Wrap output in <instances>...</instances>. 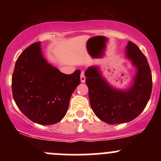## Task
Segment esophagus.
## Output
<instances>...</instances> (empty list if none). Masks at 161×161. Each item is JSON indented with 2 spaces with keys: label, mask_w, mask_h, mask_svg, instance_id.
Instances as JSON below:
<instances>
[{
  "label": "esophagus",
  "mask_w": 161,
  "mask_h": 161,
  "mask_svg": "<svg viewBox=\"0 0 161 161\" xmlns=\"http://www.w3.org/2000/svg\"><path fill=\"white\" fill-rule=\"evenodd\" d=\"M80 79H81V82H85L86 77H85V74H84V71H82V72H81Z\"/></svg>",
  "instance_id": "34e87169"
}]
</instances>
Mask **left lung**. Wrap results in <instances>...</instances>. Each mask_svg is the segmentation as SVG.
I'll use <instances>...</instances> for the list:
<instances>
[{
	"instance_id": "obj_1",
	"label": "left lung",
	"mask_w": 161,
	"mask_h": 161,
	"mask_svg": "<svg viewBox=\"0 0 161 161\" xmlns=\"http://www.w3.org/2000/svg\"><path fill=\"white\" fill-rule=\"evenodd\" d=\"M126 56L137 69L132 86L126 90L113 88L95 66L85 71L91 108L97 118L110 125L129 122L139 116L152 92V74L145 55L129 41Z\"/></svg>"
}]
</instances>
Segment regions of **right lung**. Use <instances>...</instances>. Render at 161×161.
<instances>
[{"instance_id": "obj_1", "label": "right lung", "mask_w": 161, "mask_h": 161, "mask_svg": "<svg viewBox=\"0 0 161 161\" xmlns=\"http://www.w3.org/2000/svg\"><path fill=\"white\" fill-rule=\"evenodd\" d=\"M79 83L80 70L71 75L61 72L43 58L40 42H36L18 58L11 87L19 110L33 122L48 125L64 118Z\"/></svg>"}]
</instances>
